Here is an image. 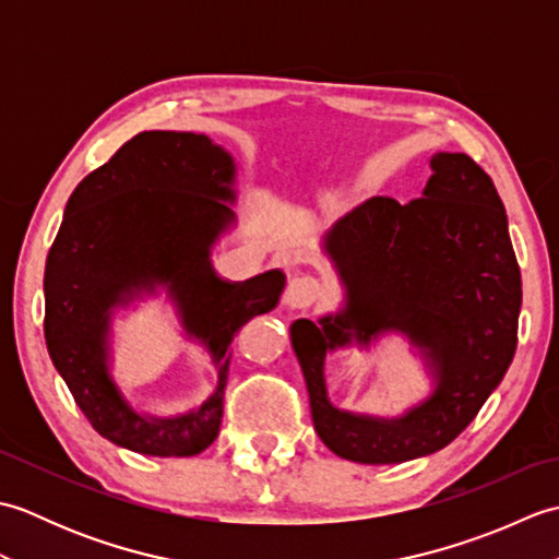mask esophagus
<instances>
[{"instance_id":"1","label":"esophagus","mask_w":559,"mask_h":559,"mask_svg":"<svg viewBox=\"0 0 559 559\" xmlns=\"http://www.w3.org/2000/svg\"><path fill=\"white\" fill-rule=\"evenodd\" d=\"M319 293H322V286H319L314 276H310V273H298V276L290 278L286 288V305L290 310H307V307L317 302Z\"/></svg>"}]
</instances>
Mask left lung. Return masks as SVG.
<instances>
[{
	"label": "left lung",
	"mask_w": 559,
	"mask_h": 559,
	"mask_svg": "<svg viewBox=\"0 0 559 559\" xmlns=\"http://www.w3.org/2000/svg\"><path fill=\"white\" fill-rule=\"evenodd\" d=\"M420 199L372 197L329 230L346 307L290 326L312 423L341 459L401 463L447 447L502 382L516 350L521 271L500 194L466 153H437ZM396 328L433 367L436 391L403 419L382 421L330 406L326 349L361 345Z\"/></svg>",
	"instance_id": "1"
}]
</instances>
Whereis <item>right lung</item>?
<instances>
[{
  "label": "right lung",
  "mask_w": 559,
  "mask_h": 559,
  "mask_svg": "<svg viewBox=\"0 0 559 559\" xmlns=\"http://www.w3.org/2000/svg\"><path fill=\"white\" fill-rule=\"evenodd\" d=\"M233 180V158L209 136L141 132L79 182L47 254V353L93 430L139 454L194 456L218 437L233 336L286 286L281 271L245 283L213 271L211 245L235 218ZM156 285L219 370L217 391L177 419L136 414L107 372L111 307Z\"/></svg>",
  "instance_id": "obj_1"
}]
</instances>
